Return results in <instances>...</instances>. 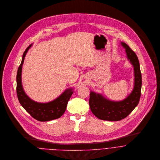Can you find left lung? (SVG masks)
Returning <instances> with one entry per match:
<instances>
[{
  "label": "left lung",
  "instance_id": "8db88e82",
  "mask_svg": "<svg viewBox=\"0 0 160 160\" xmlns=\"http://www.w3.org/2000/svg\"><path fill=\"white\" fill-rule=\"evenodd\" d=\"M127 58L134 68L135 84L132 93L123 101L113 102L102 96L91 92L89 106L93 114L103 120L119 121L127 117L139 102L142 89V74L140 63L135 53L126 43L122 42Z\"/></svg>",
  "mask_w": 160,
  "mask_h": 160
}]
</instances>
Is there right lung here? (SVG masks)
<instances>
[{"instance_id": "obj_1", "label": "right lung", "mask_w": 160, "mask_h": 160, "mask_svg": "<svg viewBox=\"0 0 160 160\" xmlns=\"http://www.w3.org/2000/svg\"><path fill=\"white\" fill-rule=\"evenodd\" d=\"M32 45L24 52L17 74V94L21 106L35 119L47 122L56 119L64 113L68 102L73 93L72 89H66L59 97L48 103H38L32 101L25 93L22 84V69L25 55Z\"/></svg>"}]
</instances>
